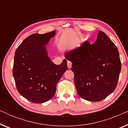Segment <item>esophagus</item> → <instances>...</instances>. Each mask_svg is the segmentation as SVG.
I'll use <instances>...</instances> for the list:
<instances>
[{"label": "esophagus", "instance_id": "34e87169", "mask_svg": "<svg viewBox=\"0 0 128 128\" xmlns=\"http://www.w3.org/2000/svg\"><path fill=\"white\" fill-rule=\"evenodd\" d=\"M67 64H68V67L69 69H70L72 68V62L70 61H69L68 60V62H67Z\"/></svg>", "mask_w": 128, "mask_h": 128}]
</instances>
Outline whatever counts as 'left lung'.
Wrapping results in <instances>:
<instances>
[{"label": "left lung", "instance_id": "obj_1", "mask_svg": "<svg viewBox=\"0 0 128 128\" xmlns=\"http://www.w3.org/2000/svg\"><path fill=\"white\" fill-rule=\"evenodd\" d=\"M72 63L77 92L82 98L97 102L116 88L121 70L116 46L102 31L92 45L87 41L64 54Z\"/></svg>", "mask_w": 128, "mask_h": 128}]
</instances>
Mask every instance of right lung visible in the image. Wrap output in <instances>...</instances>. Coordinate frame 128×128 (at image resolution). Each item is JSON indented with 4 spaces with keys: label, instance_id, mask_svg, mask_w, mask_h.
Masks as SVG:
<instances>
[{
    "label": "right lung",
    "instance_id": "right-lung-1",
    "mask_svg": "<svg viewBox=\"0 0 128 128\" xmlns=\"http://www.w3.org/2000/svg\"><path fill=\"white\" fill-rule=\"evenodd\" d=\"M56 31L26 38L15 52L13 75L19 93L34 103H43L55 95L57 83L68 69L67 60L55 64L46 45Z\"/></svg>",
    "mask_w": 128,
    "mask_h": 128
}]
</instances>
